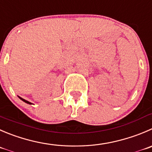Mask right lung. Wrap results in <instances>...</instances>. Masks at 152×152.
<instances>
[{
	"mask_svg": "<svg viewBox=\"0 0 152 152\" xmlns=\"http://www.w3.org/2000/svg\"><path fill=\"white\" fill-rule=\"evenodd\" d=\"M19 99H21V100H22L23 102H25V103H27V104H32L30 103V102H27V101L24 100V99H23L22 98H20V97H19Z\"/></svg>",
	"mask_w": 152,
	"mask_h": 152,
	"instance_id": "add662e5",
	"label": "right lung"
}]
</instances>
